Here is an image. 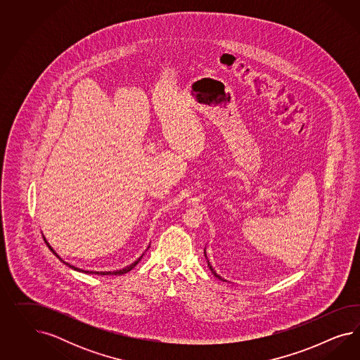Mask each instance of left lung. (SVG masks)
<instances>
[{"instance_id": "left-lung-1", "label": "left lung", "mask_w": 360, "mask_h": 360, "mask_svg": "<svg viewBox=\"0 0 360 360\" xmlns=\"http://www.w3.org/2000/svg\"><path fill=\"white\" fill-rule=\"evenodd\" d=\"M208 266H210V269H211V272L214 273V274H215V276H217V277H218L219 280H223V281H226V280H224V278H221V277H220V276H219L218 273L215 272V271H214V269H212V266H211V264H210V262H208Z\"/></svg>"}]
</instances>
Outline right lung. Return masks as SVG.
<instances>
[{
    "label": "right lung",
    "mask_w": 360,
    "mask_h": 360,
    "mask_svg": "<svg viewBox=\"0 0 360 360\" xmlns=\"http://www.w3.org/2000/svg\"><path fill=\"white\" fill-rule=\"evenodd\" d=\"M44 241H46V240H44ZM46 244L49 245L50 251L53 252V253H54L56 257H59V256H58V255L55 253L54 250H53V248L50 247V244H49L47 241H46ZM141 259L142 256L141 257H139V259H137L136 262H133V264H131L129 266H127V268H124V269H120V271H115V272H92V271H83V269H79V268H77V266H74V265H70L68 262H63L62 259H60V262H65V265H68L70 268H72V269H75V271H79V272L88 273V274H92V273H95V274H101V276H110V274H115V276H116V274H119V276H121V274H125V273L131 272V269H133V268H134V266H136V265H137V264L140 262V260H141Z\"/></svg>",
    "instance_id": "obj_1"
}]
</instances>
